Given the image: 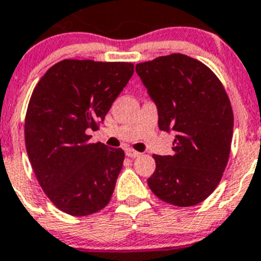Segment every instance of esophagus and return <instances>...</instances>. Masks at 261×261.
Here are the masks:
<instances>
[{"label": "esophagus", "mask_w": 261, "mask_h": 261, "mask_svg": "<svg viewBox=\"0 0 261 261\" xmlns=\"http://www.w3.org/2000/svg\"><path fill=\"white\" fill-rule=\"evenodd\" d=\"M126 156L130 159H135L138 156H140V153L138 151H134V149H126Z\"/></svg>", "instance_id": "1"}]
</instances>
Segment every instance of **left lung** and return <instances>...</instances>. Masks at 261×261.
<instances>
[{
  "instance_id": "obj_1",
  "label": "left lung",
  "mask_w": 261,
  "mask_h": 261,
  "mask_svg": "<svg viewBox=\"0 0 261 261\" xmlns=\"http://www.w3.org/2000/svg\"><path fill=\"white\" fill-rule=\"evenodd\" d=\"M155 101L159 128L174 131L173 155H155L147 180L156 197L178 207L205 201L228 162L234 114L221 80L203 63L182 54L137 64Z\"/></svg>"
}]
</instances>
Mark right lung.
Wrapping results in <instances>:
<instances>
[{
  "mask_svg": "<svg viewBox=\"0 0 261 261\" xmlns=\"http://www.w3.org/2000/svg\"><path fill=\"white\" fill-rule=\"evenodd\" d=\"M134 73L133 63L65 59L34 88L24 142L36 180L59 210L87 217L112 198L123 165L121 148L90 143Z\"/></svg>",
  "mask_w": 261,
  "mask_h": 261,
  "instance_id": "obj_1",
  "label": "right lung"
}]
</instances>
